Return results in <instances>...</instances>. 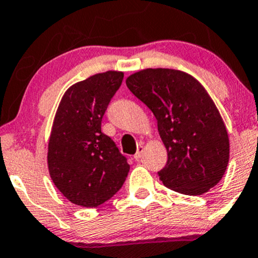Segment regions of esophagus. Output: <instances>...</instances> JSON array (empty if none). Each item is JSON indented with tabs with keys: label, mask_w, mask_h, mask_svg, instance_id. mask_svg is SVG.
Returning <instances> with one entry per match:
<instances>
[{
	"label": "esophagus",
	"mask_w": 258,
	"mask_h": 258,
	"mask_svg": "<svg viewBox=\"0 0 258 258\" xmlns=\"http://www.w3.org/2000/svg\"><path fill=\"white\" fill-rule=\"evenodd\" d=\"M143 151H144V148H143V145H139V147H138L137 153H135V155H134L135 160H140V159H142Z\"/></svg>",
	"instance_id": "obj_1"
}]
</instances>
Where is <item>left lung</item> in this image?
Segmentation results:
<instances>
[{
	"instance_id": "left-lung-1",
	"label": "left lung",
	"mask_w": 258,
	"mask_h": 258,
	"mask_svg": "<svg viewBox=\"0 0 258 258\" xmlns=\"http://www.w3.org/2000/svg\"><path fill=\"white\" fill-rule=\"evenodd\" d=\"M130 92L153 111L168 151L159 171L166 187L201 195L217 185L230 159L227 129L203 84L185 72L147 68L130 74Z\"/></svg>"
}]
</instances>
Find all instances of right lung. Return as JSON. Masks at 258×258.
Listing matches in <instances>:
<instances>
[{"label": "right lung", "instance_id": "right-lung-1", "mask_svg": "<svg viewBox=\"0 0 258 258\" xmlns=\"http://www.w3.org/2000/svg\"><path fill=\"white\" fill-rule=\"evenodd\" d=\"M123 77V72L107 71L73 84L55 111L47 154L48 171L55 187L78 206L102 205L128 176L126 159L100 128Z\"/></svg>", "mask_w": 258, "mask_h": 258}]
</instances>
